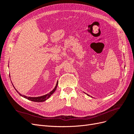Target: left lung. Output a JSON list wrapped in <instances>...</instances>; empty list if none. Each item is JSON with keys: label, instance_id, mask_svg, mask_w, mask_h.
<instances>
[{"label": "left lung", "instance_id": "1", "mask_svg": "<svg viewBox=\"0 0 134 134\" xmlns=\"http://www.w3.org/2000/svg\"><path fill=\"white\" fill-rule=\"evenodd\" d=\"M88 96H89V95H88Z\"/></svg>", "mask_w": 134, "mask_h": 134}]
</instances>
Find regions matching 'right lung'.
Returning <instances> with one entry per match:
<instances>
[{
    "label": "right lung",
    "mask_w": 134,
    "mask_h": 134,
    "mask_svg": "<svg viewBox=\"0 0 134 134\" xmlns=\"http://www.w3.org/2000/svg\"><path fill=\"white\" fill-rule=\"evenodd\" d=\"M58 82H57V83H56V86L54 88V89L53 90H52V91H51L49 93H48V94H45V95H43L42 96H40V97H27L26 96H24V95H22L20 94V93L15 90V88H14L15 90L17 91V92L19 93V94L20 96H21L22 97H24V98H25L28 100H30L31 101H34V102H43V101H45L46 100H47L49 97L53 94V93H54V92L55 91V90H56V88H57V86H58ZM14 87V86H13Z\"/></svg>",
    "instance_id": "right-lung-1"
}]
</instances>
